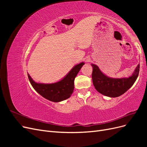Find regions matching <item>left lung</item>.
Masks as SVG:
<instances>
[{
  "label": "left lung",
  "mask_w": 147,
  "mask_h": 147,
  "mask_svg": "<svg viewBox=\"0 0 147 147\" xmlns=\"http://www.w3.org/2000/svg\"><path fill=\"white\" fill-rule=\"evenodd\" d=\"M91 66L93 85L100 94L110 97H119L126 92L135 83L140 69L139 64L131 76L116 78L107 76L97 65L91 64Z\"/></svg>",
  "instance_id": "left-lung-1"
}]
</instances>
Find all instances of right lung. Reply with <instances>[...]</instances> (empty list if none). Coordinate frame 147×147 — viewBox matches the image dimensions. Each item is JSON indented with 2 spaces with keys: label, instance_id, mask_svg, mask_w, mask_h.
I'll list each match as a JSON object with an SVG mask.
<instances>
[{
  "label": "right lung",
  "instance_id": "add662e5",
  "mask_svg": "<svg viewBox=\"0 0 147 147\" xmlns=\"http://www.w3.org/2000/svg\"><path fill=\"white\" fill-rule=\"evenodd\" d=\"M84 62L75 65L65 76L53 83H41L34 81L28 74L29 82L40 95L49 100L59 102L69 98L74 90V80L80 70Z\"/></svg>",
  "mask_w": 147,
  "mask_h": 147
}]
</instances>
